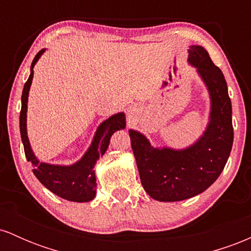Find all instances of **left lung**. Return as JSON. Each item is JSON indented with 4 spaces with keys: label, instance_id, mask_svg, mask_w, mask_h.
I'll use <instances>...</instances> for the list:
<instances>
[{
    "label": "left lung",
    "instance_id": "1",
    "mask_svg": "<svg viewBox=\"0 0 251 251\" xmlns=\"http://www.w3.org/2000/svg\"><path fill=\"white\" fill-rule=\"evenodd\" d=\"M188 62L210 97L205 131L185 149L154 148L139 131L128 129L143 188L159 201L188 200L205 191L220 177L234 142L232 108L223 73L201 46H190Z\"/></svg>",
    "mask_w": 251,
    "mask_h": 251
}]
</instances>
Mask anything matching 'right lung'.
I'll use <instances>...</instances> for the list:
<instances>
[{"instance_id":"1","label":"right lung","mask_w":251,"mask_h":251,"mask_svg":"<svg viewBox=\"0 0 251 251\" xmlns=\"http://www.w3.org/2000/svg\"><path fill=\"white\" fill-rule=\"evenodd\" d=\"M46 51L43 48L36 54L30 66V75L25 83L21 98V112H20V132L24 143L25 158L35 166L33 174L41 181L50 191L59 197L71 201L85 203L96 197L97 194V177L94 166L100 155H102L107 150L112 134L118 129H124L126 126L125 113L113 114L108 119L103 120L97 128L93 140L85 154L77 162L72 165H55L40 162L31 150L29 139L27 134V103L29 89L34 76V66Z\"/></svg>"}]
</instances>
